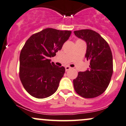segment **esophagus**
<instances>
[{
  "label": "esophagus",
  "mask_w": 126,
  "mask_h": 126,
  "mask_svg": "<svg viewBox=\"0 0 126 126\" xmlns=\"http://www.w3.org/2000/svg\"><path fill=\"white\" fill-rule=\"evenodd\" d=\"M71 67H69V66H65V70H66V71H68V70H69V69H71Z\"/></svg>",
  "instance_id": "34e87169"
}]
</instances>
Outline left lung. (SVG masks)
<instances>
[{
    "mask_svg": "<svg viewBox=\"0 0 126 126\" xmlns=\"http://www.w3.org/2000/svg\"><path fill=\"white\" fill-rule=\"evenodd\" d=\"M74 34L87 44L85 57L89 69L79 72L73 80L75 91L84 98H92L103 94L110 82L113 71V56L107 41L91 29L74 31Z\"/></svg>",
    "mask_w": 126,
    "mask_h": 126,
    "instance_id": "left-lung-1",
    "label": "left lung"
}]
</instances>
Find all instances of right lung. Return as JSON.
I'll use <instances>...</instances> for the list:
<instances>
[{"instance_id":"obj_1","label":"right lung","mask_w":126,"mask_h":126,"mask_svg":"<svg viewBox=\"0 0 126 126\" xmlns=\"http://www.w3.org/2000/svg\"><path fill=\"white\" fill-rule=\"evenodd\" d=\"M71 34L70 31L47 28L27 40L19 55V78L31 96L44 98L57 91L65 68L50 62V58L62 49Z\"/></svg>"}]
</instances>
